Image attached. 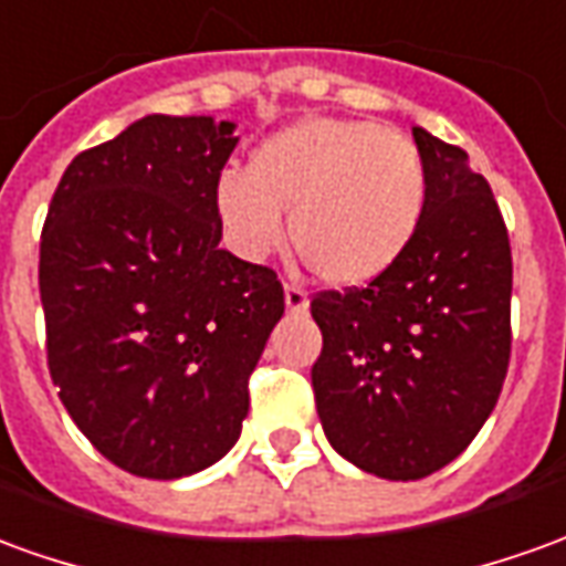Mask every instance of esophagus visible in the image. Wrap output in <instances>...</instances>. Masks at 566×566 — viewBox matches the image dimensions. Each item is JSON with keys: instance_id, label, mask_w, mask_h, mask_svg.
I'll use <instances>...</instances> for the list:
<instances>
[{"instance_id": "1", "label": "esophagus", "mask_w": 566, "mask_h": 566, "mask_svg": "<svg viewBox=\"0 0 566 566\" xmlns=\"http://www.w3.org/2000/svg\"><path fill=\"white\" fill-rule=\"evenodd\" d=\"M284 306H287V312H306L310 310V294L300 287V284L287 282L284 284Z\"/></svg>"}]
</instances>
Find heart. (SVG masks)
I'll return each instance as SVG.
<instances>
[{
    "instance_id": "heart-1",
    "label": "heart",
    "mask_w": 566,
    "mask_h": 566,
    "mask_svg": "<svg viewBox=\"0 0 566 566\" xmlns=\"http://www.w3.org/2000/svg\"><path fill=\"white\" fill-rule=\"evenodd\" d=\"M429 174L407 134L365 118L312 116L270 134L244 171H223L214 208L248 260L287 235L322 282L355 287L407 254L426 217Z\"/></svg>"
}]
</instances>
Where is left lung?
Wrapping results in <instances>:
<instances>
[{
	"label": "left lung",
	"instance_id": "1",
	"mask_svg": "<svg viewBox=\"0 0 566 566\" xmlns=\"http://www.w3.org/2000/svg\"><path fill=\"white\" fill-rule=\"evenodd\" d=\"M429 205L407 254L365 287L318 291L315 407L339 457L417 481L472 444L512 355V248L465 149L413 128Z\"/></svg>",
	"mask_w": 566,
	"mask_h": 566
}]
</instances>
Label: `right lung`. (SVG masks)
Returning <instances> with one entry per match:
<instances>
[{"label":"right lung","instance_id":"add662e5","mask_svg":"<svg viewBox=\"0 0 566 566\" xmlns=\"http://www.w3.org/2000/svg\"><path fill=\"white\" fill-rule=\"evenodd\" d=\"M232 128L134 122L70 161L42 227L51 379L82 434L132 475H192L239 441L248 379L284 315L275 270L220 248Z\"/></svg>","mask_w":566,"mask_h":566}]
</instances>
